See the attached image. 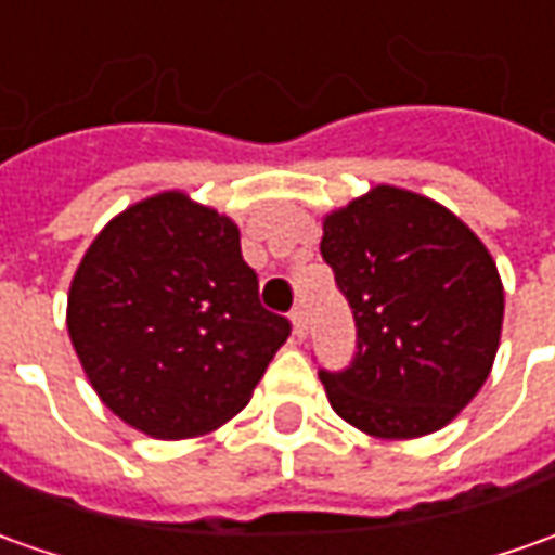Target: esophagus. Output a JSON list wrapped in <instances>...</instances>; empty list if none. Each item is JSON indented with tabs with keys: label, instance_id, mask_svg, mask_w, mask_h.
<instances>
[{
	"label": "esophagus",
	"instance_id": "1",
	"mask_svg": "<svg viewBox=\"0 0 555 555\" xmlns=\"http://www.w3.org/2000/svg\"><path fill=\"white\" fill-rule=\"evenodd\" d=\"M292 327L297 340H304V337H307V312H304V309H294L292 312Z\"/></svg>",
	"mask_w": 555,
	"mask_h": 555
}]
</instances>
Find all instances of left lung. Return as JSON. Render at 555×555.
Instances as JSON below:
<instances>
[{
	"label": "left lung",
	"instance_id": "obj_1",
	"mask_svg": "<svg viewBox=\"0 0 555 555\" xmlns=\"http://www.w3.org/2000/svg\"><path fill=\"white\" fill-rule=\"evenodd\" d=\"M358 352L322 371L334 413L379 440L440 431L492 373L504 285L483 240L437 199L376 184L322 218Z\"/></svg>",
	"mask_w": 555,
	"mask_h": 555
}]
</instances>
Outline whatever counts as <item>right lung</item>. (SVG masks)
I'll return each instance as SVG.
<instances>
[{
	"label": "right lung",
	"mask_w": 555,
	"mask_h": 555,
	"mask_svg": "<svg viewBox=\"0 0 555 555\" xmlns=\"http://www.w3.org/2000/svg\"><path fill=\"white\" fill-rule=\"evenodd\" d=\"M66 327L100 401L157 440L233 420L292 334L258 300L240 228L184 191L139 199L96 233Z\"/></svg>",
	"instance_id": "1"
}]
</instances>
